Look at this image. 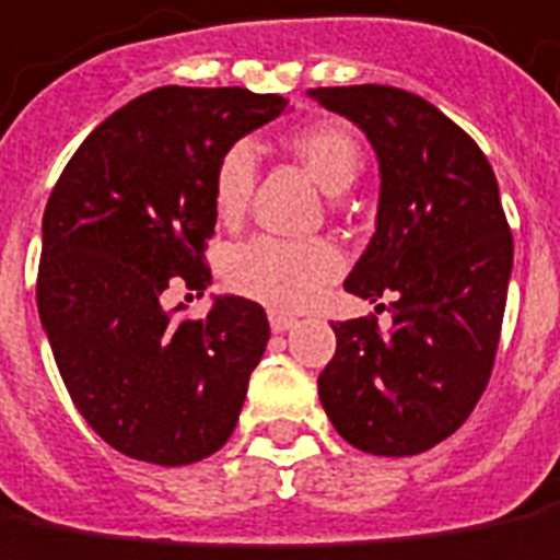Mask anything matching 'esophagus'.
Listing matches in <instances>:
<instances>
[{
    "label": "esophagus",
    "mask_w": 560,
    "mask_h": 560,
    "mask_svg": "<svg viewBox=\"0 0 560 560\" xmlns=\"http://www.w3.org/2000/svg\"><path fill=\"white\" fill-rule=\"evenodd\" d=\"M268 320H271L273 332H287V329H292V326L299 324V320H295L292 314H287V311H271Z\"/></svg>",
    "instance_id": "34e87169"
}]
</instances>
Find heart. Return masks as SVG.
<instances>
[{"label": "heart", "mask_w": 560, "mask_h": 560, "mask_svg": "<svg viewBox=\"0 0 560 560\" xmlns=\"http://www.w3.org/2000/svg\"><path fill=\"white\" fill-rule=\"evenodd\" d=\"M292 156L329 194H341L363 166L360 138L339 119H320L287 138ZM255 150L236 141L224 150L212 175V206L221 221H236L253 197ZM341 271V255L326 240L253 236L234 246L224 261L228 283L273 307H302Z\"/></svg>", "instance_id": "heart-1"}]
</instances>
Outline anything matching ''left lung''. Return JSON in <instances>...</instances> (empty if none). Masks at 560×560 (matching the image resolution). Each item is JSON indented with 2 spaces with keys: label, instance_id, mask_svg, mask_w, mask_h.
Instances as JSON below:
<instances>
[{
  "label": "left lung",
  "instance_id": "left-lung-1",
  "mask_svg": "<svg viewBox=\"0 0 560 560\" xmlns=\"http://www.w3.org/2000/svg\"><path fill=\"white\" fill-rule=\"evenodd\" d=\"M307 95L358 126L378 156L376 234L345 289L394 295L376 317L332 324L317 378L329 422L373 456H416L471 416L493 373L512 277V231L481 148L425 97L392 85Z\"/></svg>",
  "mask_w": 560,
  "mask_h": 560
}]
</instances>
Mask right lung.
Instances as JSON below:
<instances>
[{"label": "right lung", "mask_w": 560, "mask_h": 560, "mask_svg": "<svg viewBox=\"0 0 560 560\" xmlns=\"http://www.w3.org/2000/svg\"><path fill=\"white\" fill-rule=\"evenodd\" d=\"M283 110L249 89H153L79 144L48 197L39 320L82 419L131 459L200 463L234 434L271 339L265 307L219 295L175 320L163 292L212 283L215 163Z\"/></svg>", "instance_id": "right-lung-1"}]
</instances>
